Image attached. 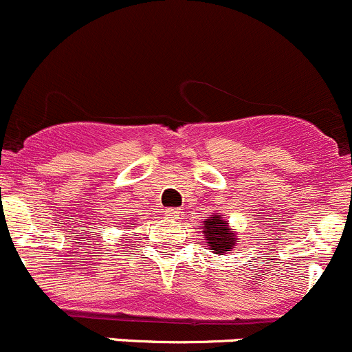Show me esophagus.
I'll list each match as a JSON object with an SVG mask.
<instances>
[{"label":"esophagus","mask_w":352,"mask_h":352,"mask_svg":"<svg viewBox=\"0 0 352 352\" xmlns=\"http://www.w3.org/2000/svg\"><path fill=\"white\" fill-rule=\"evenodd\" d=\"M183 208H168L166 210V215H168V219H171V221H179V219H183Z\"/></svg>","instance_id":"1"}]
</instances>
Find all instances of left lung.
<instances>
[{"mask_svg": "<svg viewBox=\"0 0 352 352\" xmlns=\"http://www.w3.org/2000/svg\"><path fill=\"white\" fill-rule=\"evenodd\" d=\"M201 232H204L205 243L208 250H214L217 255H228L238 245V232L229 226L221 214H214L212 217L201 222Z\"/></svg>", "mask_w": 352, "mask_h": 352, "instance_id": "1", "label": "left lung"}]
</instances>
